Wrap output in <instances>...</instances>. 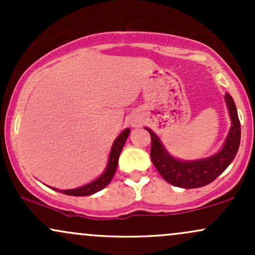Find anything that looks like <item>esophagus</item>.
I'll return each instance as SVG.
<instances>
[{"label":"esophagus","mask_w":255,"mask_h":255,"mask_svg":"<svg viewBox=\"0 0 255 255\" xmlns=\"http://www.w3.org/2000/svg\"><path fill=\"white\" fill-rule=\"evenodd\" d=\"M141 122H142V120H141V118H133L131 119V126H133V127H137V126H140L141 125Z\"/></svg>","instance_id":"esophagus-1"}]
</instances>
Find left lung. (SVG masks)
<instances>
[{"instance_id":"left-lung-1","label":"left lung","mask_w":255,"mask_h":255,"mask_svg":"<svg viewBox=\"0 0 255 255\" xmlns=\"http://www.w3.org/2000/svg\"><path fill=\"white\" fill-rule=\"evenodd\" d=\"M224 99L231 127L221 150L210 157L194 160L178 159L169 153L162 140L151 128L145 127L151 135V160L166 182L186 189L199 188L215 181L233 162L241 140V126L233 97L225 93Z\"/></svg>"}]
</instances>
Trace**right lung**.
Wrapping results in <instances>:
<instances>
[{
  "instance_id": "1",
  "label": "right lung",
  "mask_w": 255,
  "mask_h": 255,
  "mask_svg": "<svg viewBox=\"0 0 255 255\" xmlns=\"http://www.w3.org/2000/svg\"><path fill=\"white\" fill-rule=\"evenodd\" d=\"M130 129L129 128H126L121 131V134L116 137L115 141L113 142V146H111V150L109 153V159H108V164L105 166L103 174L101 176H98L96 180L91 181L90 183L84 184V186L78 187V188H73V189H60L57 188H51L54 191L61 192L63 194L67 195H74V197H87V195H92L95 193H97L102 189L105 188L108 184L110 183V181L113 180L114 175H115L116 168H118V163H119V157L120 153H121L122 148H124L126 140H127L128 135H129Z\"/></svg>"
}]
</instances>
